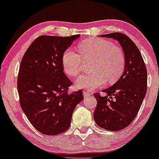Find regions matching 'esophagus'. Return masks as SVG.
<instances>
[{
	"label": "esophagus",
	"instance_id": "34e87169",
	"mask_svg": "<svg viewBox=\"0 0 159 159\" xmlns=\"http://www.w3.org/2000/svg\"><path fill=\"white\" fill-rule=\"evenodd\" d=\"M92 92H89V91H83V94H84V97H89V96L92 95Z\"/></svg>",
	"mask_w": 159,
	"mask_h": 159
}]
</instances>
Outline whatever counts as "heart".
<instances>
[{
    "label": "heart",
    "instance_id": "1",
    "mask_svg": "<svg viewBox=\"0 0 159 159\" xmlns=\"http://www.w3.org/2000/svg\"><path fill=\"white\" fill-rule=\"evenodd\" d=\"M78 47L80 54L71 49H66L62 55L61 63L66 74L76 76L83 71L84 61H92L90 65L92 72L76 80V84L79 88H97L104 85L107 80L111 84L122 76L125 57L122 49L113 42L104 39H88Z\"/></svg>",
    "mask_w": 159,
    "mask_h": 159
}]
</instances>
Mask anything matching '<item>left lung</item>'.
Returning a JSON list of instances; mask_svg holds the SVG:
<instances>
[{
    "mask_svg": "<svg viewBox=\"0 0 159 159\" xmlns=\"http://www.w3.org/2000/svg\"><path fill=\"white\" fill-rule=\"evenodd\" d=\"M118 40L125 57L119 80L112 86L94 93L97 106L94 119L99 127L117 131L128 127L137 116L147 89V70L140 50L131 39L119 32L101 35Z\"/></svg>",
    "mask_w": 159,
    "mask_h": 159,
    "instance_id": "left-lung-1",
    "label": "left lung"
}]
</instances>
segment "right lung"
Listing matches in <instances>:
<instances>
[{
  "label": "right lung",
  "mask_w": 159,
  "mask_h": 159,
  "mask_svg": "<svg viewBox=\"0 0 159 159\" xmlns=\"http://www.w3.org/2000/svg\"><path fill=\"white\" fill-rule=\"evenodd\" d=\"M79 37L41 35L21 61L17 80L20 106L32 125L43 134L65 132L75 107L84 98L81 89L68 92L73 83L61 63L64 52Z\"/></svg>",
  "instance_id": "obj_1"
}]
</instances>
